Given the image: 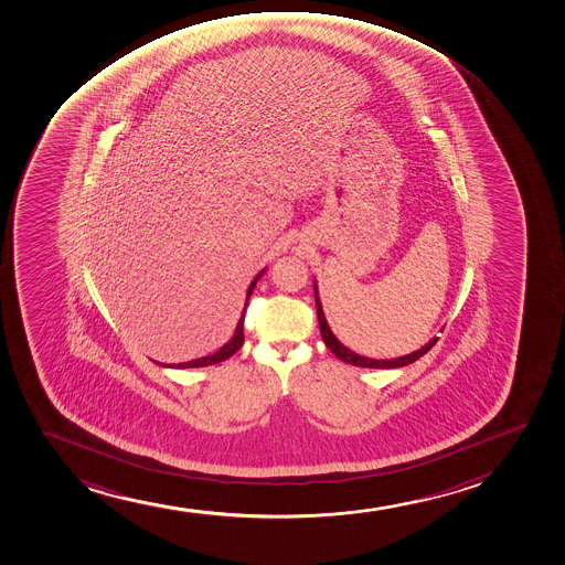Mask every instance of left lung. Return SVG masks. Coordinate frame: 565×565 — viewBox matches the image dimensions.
<instances>
[{"label":"left lung","instance_id":"obj_1","mask_svg":"<svg viewBox=\"0 0 565 565\" xmlns=\"http://www.w3.org/2000/svg\"><path fill=\"white\" fill-rule=\"evenodd\" d=\"M315 301H317L318 324H320V333H322V341H324L326 347H328L339 360L352 363V365H358V367H371V370H394V367H403V365H409V363L416 362L418 358L424 356V354L437 343V338H434L429 343L418 349V351L405 354V356L392 358V360H373V358L360 356V354L351 351V349H347V347L333 335V331H331L330 326H328V320H326L324 311H322L320 298H318L317 280H315Z\"/></svg>","mask_w":565,"mask_h":565}]
</instances>
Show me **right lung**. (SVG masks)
Returning a JSON list of instances; mask_svg holds the SVG:
<instances>
[{"instance_id":"right-lung-1","label":"right lung","mask_w":565,"mask_h":565,"mask_svg":"<svg viewBox=\"0 0 565 565\" xmlns=\"http://www.w3.org/2000/svg\"><path fill=\"white\" fill-rule=\"evenodd\" d=\"M264 275V271H259L256 277H254L253 282L248 286L247 290V301H245V309L248 306V298H250V294H253L254 286L258 282L259 277ZM245 309H243V315H241L239 322H237V328H235L234 338L230 339L224 347H221L218 351L214 352V354H209V356L198 358V360H190V362L184 363H160L163 367H177V370H186V367H205V365H213V363L224 362L230 356H234L235 352L239 351L241 344H243V322H245Z\"/></svg>"}]
</instances>
